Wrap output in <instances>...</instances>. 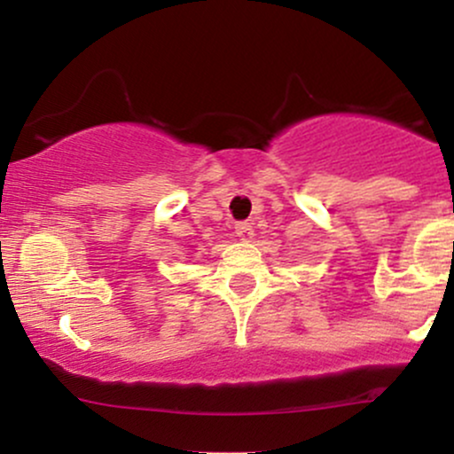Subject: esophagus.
<instances>
[{"mask_svg":"<svg viewBox=\"0 0 454 454\" xmlns=\"http://www.w3.org/2000/svg\"><path fill=\"white\" fill-rule=\"evenodd\" d=\"M234 232H237V237H241L243 241H249L254 234V228L249 222H237L234 223Z\"/></svg>","mask_w":454,"mask_h":454,"instance_id":"34e87169","label":"esophagus"}]
</instances>
